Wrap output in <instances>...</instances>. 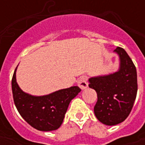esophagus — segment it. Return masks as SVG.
Segmentation results:
<instances>
[{
    "mask_svg": "<svg viewBox=\"0 0 145 145\" xmlns=\"http://www.w3.org/2000/svg\"><path fill=\"white\" fill-rule=\"evenodd\" d=\"M78 85L80 88H82V89H85L88 87V79L85 76H82L80 78H79L78 82Z\"/></svg>",
    "mask_w": 145,
    "mask_h": 145,
    "instance_id": "esophagus-1",
    "label": "esophagus"
}]
</instances>
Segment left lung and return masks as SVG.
Here are the masks:
<instances>
[{
    "label": "left lung",
    "mask_w": 145,
    "mask_h": 145,
    "mask_svg": "<svg viewBox=\"0 0 145 145\" xmlns=\"http://www.w3.org/2000/svg\"><path fill=\"white\" fill-rule=\"evenodd\" d=\"M114 52L120 57V69L108 75L88 79L91 88L97 93V103L94 112L104 124L112 126L127 119L137 96V71L133 61L121 47Z\"/></svg>",
    "instance_id": "left-lung-1"
}]
</instances>
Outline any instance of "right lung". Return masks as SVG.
Listing matches in <instances>:
<instances>
[{
	"label": "right lung",
	"instance_id": "right-lung-1",
	"mask_svg": "<svg viewBox=\"0 0 145 145\" xmlns=\"http://www.w3.org/2000/svg\"><path fill=\"white\" fill-rule=\"evenodd\" d=\"M16 69L11 80L15 106L22 117L36 130L55 131L63 123L71 101L81 91L78 86L61 89L43 96L24 92L16 82Z\"/></svg>",
	"mask_w": 145,
	"mask_h": 145
}]
</instances>
